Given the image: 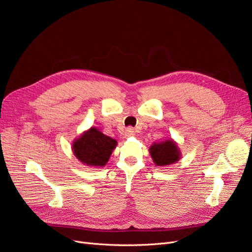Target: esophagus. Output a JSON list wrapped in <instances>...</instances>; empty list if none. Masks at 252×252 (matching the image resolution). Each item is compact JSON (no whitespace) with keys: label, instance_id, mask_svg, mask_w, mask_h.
<instances>
[{"label":"esophagus","instance_id":"1","mask_svg":"<svg viewBox=\"0 0 252 252\" xmlns=\"http://www.w3.org/2000/svg\"><path fill=\"white\" fill-rule=\"evenodd\" d=\"M132 135H134V130L130 127V128H127L126 130H125V136H132Z\"/></svg>","mask_w":252,"mask_h":252}]
</instances>
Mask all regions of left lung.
I'll list each match as a JSON object with an SVG mask.
<instances>
[{"label":"left lung","instance_id":"obj_1","mask_svg":"<svg viewBox=\"0 0 252 252\" xmlns=\"http://www.w3.org/2000/svg\"><path fill=\"white\" fill-rule=\"evenodd\" d=\"M149 152L155 166L158 167L170 166V164L176 163L181 158V151L173 138L153 143L150 146Z\"/></svg>","mask_w":252,"mask_h":252}]
</instances>
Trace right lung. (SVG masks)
<instances>
[{"label": "right lung", "instance_id": "add662e5", "mask_svg": "<svg viewBox=\"0 0 252 252\" xmlns=\"http://www.w3.org/2000/svg\"><path fill=\"white\" fill-rule=\"evenodd\" d=\"M117 145L115 138L102 133L96 127H91L74 140L72 150L84 166L101 168L107 163Z\"/></svg>", "mask_w": 252, "mask_h": 252}]
</instances>
